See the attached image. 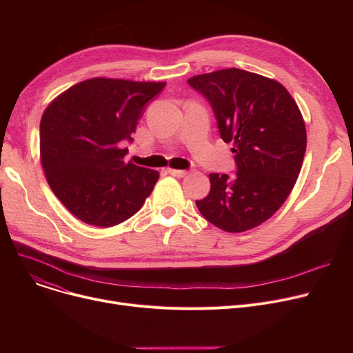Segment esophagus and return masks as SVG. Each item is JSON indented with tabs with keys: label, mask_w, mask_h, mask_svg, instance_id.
<instances>
[{
	"label": "esophagus",
	"mask_w": 353,
	"mask_h": 353,
	"mask_svg": "<svg viewBox=\"0 0 353 353\" xmlns=\"http://www.w3.org/2000/svg\"><path fill=\"white\" fill-rule=\"evenodd\" d=\"M167 172H169V174L174 176V177H184L188 174L186 170H177V169H169Z\"/></svg>",
	"instance_id": "34e87169"
}]
</instances>
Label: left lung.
Segmentation results:
<instances>
[{
	"label": "left lung",
	"instance_id": "obj_1",
	"mask_svg": "<svg viewBox=\"0 0 353 353\" xmlns=\"http://www.w3.org/2000/svg\"><path fill=\"white\" fill-rule=\"evenodd\" d=\"M214 111L220 137L233 143L236 174L210 173V193L196 206L216 228L240 233L262 225L283 205L306 152L305 121L289 91L240 68L188 80Z\"/></svg>",
	"mask_w": 353,
	"mask_h": 353
}]
</instances>
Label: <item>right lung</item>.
Returning a JSON list of instances; mask_svg holds the SVG:
<instances>
[{"label":"right lung","instance_id":"right-lung-1","mask_svg":"<svg viewBox=\"0 0 353 353\" xmlns=\"http://www.w3.org/2000/svg\"><path fill=\"white\" fill-rule=\"evenodd\" d=\"M165 83L90 79L70 87L44 111L41 164L51 190L87 225L110 228L132 217L159 173L124 163L147 103Z\"/></svg>","mask_w":353,"mask_h":353}]
</instances>
